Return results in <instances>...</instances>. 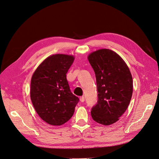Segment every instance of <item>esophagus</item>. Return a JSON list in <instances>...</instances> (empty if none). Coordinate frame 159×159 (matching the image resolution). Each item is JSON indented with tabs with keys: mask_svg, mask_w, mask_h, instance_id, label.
Wrapping results in <instances>:
<instances>
[{
	"mask_svg": "<svg viewBox=\"0 0 159 159\" xmlns=\"http://www.w3.org/2000/svg\"><path fill=\"white\" fill-rule=\"evenodd\" d=\"M80 101L82 102H84V101H85V98H84V97H81V98H80Z\"/></svg>",
	"mask_w": 159,
	"mask_h": 159,
	"instance_id": "34e87169",
	"label": "esophagus"
}]
</instances>
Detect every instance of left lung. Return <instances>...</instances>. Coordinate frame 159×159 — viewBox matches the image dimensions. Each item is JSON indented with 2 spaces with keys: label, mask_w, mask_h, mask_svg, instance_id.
<instances>
[{
  "label": "left lung",
  "mask_w": 159,
  "mask_h": 159,
  "mask_svg": "<svg viewBox=\"0 0 159 159\" xmlns=\"http://www.w3.org/2000/svg\"><path fill=\"white\" fill-rule=\"evenodd\" d=\"M95 74L98 102L91 110L93 120L108 125L127 110L133 94V78L119 55L110 49L96 51L88 56Z\"/></svg>",
  "instance_id": "left-lung-1"
}]
</instances>
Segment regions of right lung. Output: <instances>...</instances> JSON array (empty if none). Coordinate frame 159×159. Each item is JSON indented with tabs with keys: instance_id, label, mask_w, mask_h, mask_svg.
Here are the masks:
<instances>
[{
	"instance_id": "1",
	"label": "right lung",
	"mask_w": 159,
	"mask_h": 159,
	"mask_svg": "<svg viewBox=\"0 0 159 159\" xmlns=\"http://www.w3.org/2000/svg\"><path fill=\"white\" fill-rule=\"evenodd\" d=\"M74 61L73 56L54 54L47 58L34 73L30 98L40 118L51 125L70 120L79 101L70 90L66 73Z\"/></svg>"
}]
</instances>
